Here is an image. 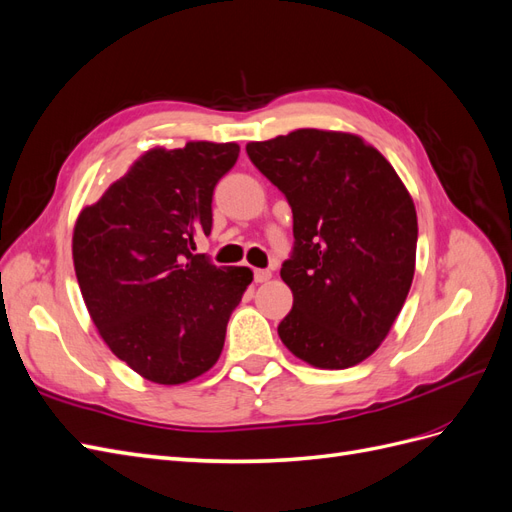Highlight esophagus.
<instances>
[{
    "instance_id": "esophagus-1",
    "label": "esophagus",
    "mask_w": 512,
    "mask_h": 512,
    "mask_svg": "<svg viewBox=\"0 0 512 512\" xmlns=\"http://www.w3.org/2000/svg\"><path fill=\"white\" fill-rule=\"evenodd\" d=\"M254 280H256L258 284L269 282V280H271V271H269V269H256V271H254Z\"/></svg>"
}]
</instances>
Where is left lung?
I'll list each match as a JSON object with an SVG mask.
<instances>
[{"mask_svg": "<svg viewBox=\"0 0 512 512\" xmlns=\"http://www.w3.org/2000/svg\"><path fill=\"white\" fill-rule=\"evenodd\" d=\"M292 207L294 254L282 265L292 309L277 333L318 369H348L389 335L412 286L414 200L359 134L301 128L245 145Z\"/></svg>", "mask_w": 512, "mask_h": 512, "instance_id": "obj_1", "label": "left lung"}]
</instances>
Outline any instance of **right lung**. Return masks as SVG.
Returning <instances> with one entry per match:
<instances>
[{
    "label": "right lung",
    "mask_w": 512,
    "mask_h": 512,
    "mask_svg": "<svg viewBox=\"0 0 512 512\" xmlns=\"http://www.w3.org/2000/svg\"><path fill=\"white\" fill-rule=\"evenodd\" d=\"M237 158V143L153 147L76 218L72 260L87 312L145 380L175 386L218 363L228 318L254 280L247 267L192 254L211 232L215 183Z\"/></svg>",
    "instance_id": "add662e5"
}]
</instances>
